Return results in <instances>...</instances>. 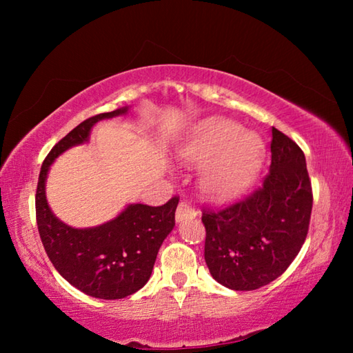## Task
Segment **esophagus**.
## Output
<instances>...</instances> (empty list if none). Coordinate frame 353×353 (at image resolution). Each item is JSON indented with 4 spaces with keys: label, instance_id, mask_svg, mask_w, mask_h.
I'll use <instances>...</instances> for the list:
<instances>
[{
    "label": "esophagus",
    "instance_id": "obj_1",
    "mask_svg": "<svg viewBox=\"0 0 353 353\" xmlns=\"http://www.w3.org/2000/svg\"><path fill=\"white\" fill-rule=\"evenodd\" d=\"M196 216V210L193 207H191L190 202H181V204L177 205V210H176V221L177 223H182L183 219H193Z\"/></svg>",
    "mask_w": 353,
    "mask_h": 353
}]
</instances>
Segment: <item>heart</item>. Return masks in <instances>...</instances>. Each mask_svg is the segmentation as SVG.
Masks as SVG:
<instances>
[{
	"label": "heart",
	"mask_w": 353,
	"mask_h": 353,
	"mask_svg": "<svg viewBox=\"0 0 353 353\" xmlns=\"http://www.w3.org/2000/svg\"><path fill=\"white\" fill-rule=\"evenodd\" d=\"M265 157V145L234 121L205 119L179 149V160L201 171L198 188L204 199L225 202L254 182Z\"/></svg>",
	"instance_id": "obj_1"
}]
</instances>
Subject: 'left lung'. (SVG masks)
Segmentation results:
<instances>
[{
    "instance_id": "1",
    "label": "left lung",
    "mask_w": 353,
    "mask_h": 353,
    "mask_svg": "<svg viewBox=\"0 0 353 353\" xmlns=\"http://www.w3.org/2000/svg\"><path fill=\"white\" fill-rule=\"evenodd\" d=\"M313 193L305 155L272 128L271 166L246 199L204 210V256L212 277L225 288L252 291L286 271L305 241Z\"/></svg>"
}]
</instances>
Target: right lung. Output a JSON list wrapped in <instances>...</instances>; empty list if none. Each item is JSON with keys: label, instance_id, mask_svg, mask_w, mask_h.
Returning <instances> with one entry per match:
<instances>
[{"label": "right lung", "instance_id": "add662e5", "mask_svg": "<svg viewBox=\"0 0 353 353\" xmlns=\"http://www.w3.org/2000/svg\"><path fill=\"white\" fill-rule=\"evenodd\" d=\"M128 110L129 107H121L99 113L65 135L46 155L35 193L39 234L51 263L74 288L105 301L128 297L146 285L159 249L176 224L179 198L174 196L160 207L129 204L104 224L74 229L51 212L45 185L50 166L59 155L87 143L92 128L101 119L124 115Z\"/></svg>", "mask_w": 353, "mask_h": 353}]
</instances>
